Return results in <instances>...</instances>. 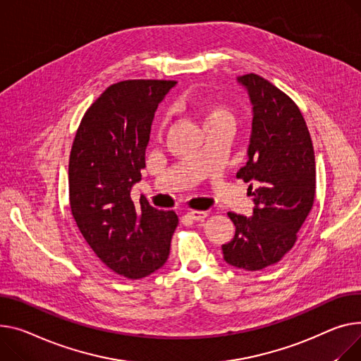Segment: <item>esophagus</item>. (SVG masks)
<instances>
[{
    "label": "esophagus",
    "instance_id": "34e87169",
    "mask_svg": "<svg viewBox=\"0 0 361 361\" xmlns=\"http://www.w3.org/2000/svg\"><path fill=\"white\" fill-rule=\"evenodd\" d=\"M185 216H187L188 219H191V221H197V222H200V221H204V219L207 218V212L193 210V212H188Z\"/></svg>",
    "mask_w": 361,
    "mask_h": 361
}]
</instances>
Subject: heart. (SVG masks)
<instances>
[{
	"mask_svg": "<svg viewBox=\"0 0 361 361\" xmlns=\"http://www.w3.org/2000/svg\"><path fill=\"white\" fill-rule=\"evenodd\" d=\"M221 113H225V111H224V110H214L210 116H213V114H221Z\"/></svg>",
	"mask_w": 361,
	"mask_h": 361,
	"instance_id": "b5f03b06",
	"label": "heart"
}]
</instances>
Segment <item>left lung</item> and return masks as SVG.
Here are the masks:
<instances>
[{"mask_svg": "<svg viewBox=\"0 0 361 361\" xmlns=\"http://www.w3.org/2000/svg\"><path fill=\"white\" fill-rule=\"evenodd\" d=\"M252 106L247 164L236 178L250 183L252 216L229 212L235 236L222 245L232 267L257 271L289 251L315 199V154L305 118L292 99L255 74L238 77Z\"/></svg>", "mask_w": 361, "mask_h": 361, "instance_id": "left-lung-1", "label": "left lung"}]
</instances>
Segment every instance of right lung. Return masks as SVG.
<instances>
[{
    "mask_svg": "<svg viewBox=\"0 0 361 361\" xmlns=\"http://www.w3.org/2000/svg\"><path fill=\"white\" fill-rule=\"evenodd\" d=\"M177 82L132 80L110 85L85 111L69 157V204L85 241L114 273L136 280L168 259L178 225L173 210L135 204L158 109Z\"/></svg>",
    "mask_w": 361,
    "mask_h": 361,
    "instance_id": "1",
    "label": "right lung"
}]
</instances>
